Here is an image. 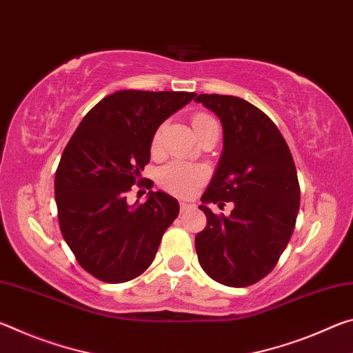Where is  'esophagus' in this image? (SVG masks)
<instances>
[{
  "mask_svg": "<svg viewBox=\"0 0 353 353\" xmlns=\"http://www.w3.org/2000/svg\"><path fill=\"white\" fill-rule=\"evenodd\" d=\"M194 204H191V202H181V212H187L190 208H193Z\"/></svg>",
  "mask_w": 353,
  "mask_h": 353,
  "instance_id": "34e87169",
  "label": "esophagus"
}]
</instances>
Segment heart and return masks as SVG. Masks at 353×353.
<instances>
[{
  "label": "heart",
  "instance_id": "1",
  "mask_svg": "<svg viewBox=\"0 0 353 353\" xmlns=\"http://www.w3.org/2000/svg\"><path fill=\"white\" fill-rule=\"evenodd\" d=\"M216 123L214 119L207 115V113H194L191 118V126H193L196 134H201L210 124ZM162 137V128L155 130L152 137V148H157ZM208 171L204 166L191 165L187 162H171L163 166L159 172V183L176 196H190L198 190L202 183L207 181Z\"/></svg>",
  "mask_w": 353,
  "mask_h": 353
}]
</instances>
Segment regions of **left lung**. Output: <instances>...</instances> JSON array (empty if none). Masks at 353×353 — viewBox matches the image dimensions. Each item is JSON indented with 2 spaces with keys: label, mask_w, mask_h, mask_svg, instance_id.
Listing matches in <instances>:
<instances>
[{
  "label": "left lung",
  "mask_w": 353,
  "mask_h": 353,
  "mask_svg": "<svg viewBox=\"0 0 353 353\" xmlns=\"http://www.w3.org/2000/svg\"><path fill=\"white\" fill-rule=\"evenodd\" d=\"M196 103L219 118L224 149L199 208L205 229L196 252L208 277L234 288L254 285L277 265L296 225L301 204L296 165L276 124L248 101L199 94ZM234 201L229 217L206 207Z\"/></svg>",
  "instance_id": "1"
}]
</instances>
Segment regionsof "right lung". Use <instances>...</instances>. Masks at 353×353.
Here are the masks:
<instances>
[{
  "label": "right lung",
  "mask_w": 353,
  "mask_h": 353,
  "mask_svg": "<svg viewBox=\"0 0 353 353\" xmlns=\"http://www.w3.org/2000/svg\"><path fill=\"white\" fill-rule=\"evenodd\" d=\"M196 97L188 92L119 90L87 113L59 162L54 193L63 240L79 265L107 283L129 282L151 265L179 202L149 191L126 194L151 159L155 130Z\"/></svg>",
  "instance_id": "right-lung-1"
}]
</instances>
